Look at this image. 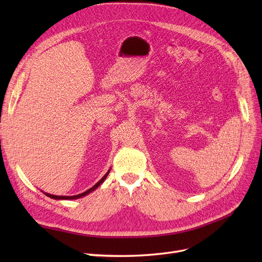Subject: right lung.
Listing matches in <instances>:
<instances>
[{
	"label": "right lung",
	"mask_w": 262,
	"mask_h": 262,
	"mask_svg": "<svg viewBox=\"0 0 262 262\" xmlns=\"http://www.w3.org/2000/svg\"><path fill=\"white\" fill-rule=\"evenodd\" d=\"M109 171H110V169L105 173V176L102 177L97 184H95L91 189H89V190H86L85 192H83V193H80V194H76V195H54V194H50V193H47V192H43L47 196H49V198H51V199H54V200H74V199H78V198H82V196H85V195H87L89 193H91V192H93L94 190H96L102 182L105 181V179L107 178V176H108V173H109Z\"/></svg>",
	"instance_id": "obj_1"
}]
</instances>
